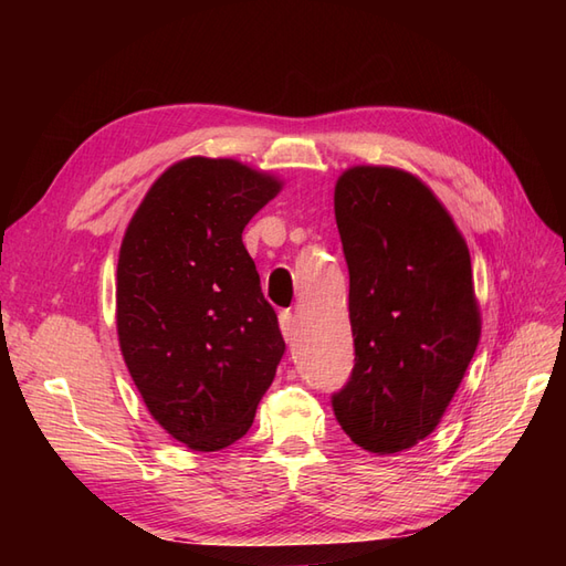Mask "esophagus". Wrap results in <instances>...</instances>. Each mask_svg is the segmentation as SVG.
<instances>
[{
	"mask_svg": "<svg viewBox=\"0 0 566 566\" xmlns=\"http://www.w3.org/2000/svg\"><path fill=\"white\" fill-rule=\"evenodd\" d=\"M281 333L285 342H295L297 339V318L293 312H283L281 314Z\"/></svg>",
	"mask_w": 566,
	"mask_h": 566,
	"instance_id": "1",
	"label": "esophagus"
}]
</instances>
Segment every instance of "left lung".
Masks as SVG:
<instances>
[{"mask_svg":"<svg viewBox=\"0 0 566 566\" xmlns=\"http://www.w3.org/2000/svg\"><path fill=\"white\" fill-rule=\"evenodd\" d=\"M335 221L356 364L333 410L356 447L391 455L437 430L479 345L470 250L432 188L399 167L345 169Z\"/></svg>","mask_w":566,"mask_h":566,"instance_id":"left-lung-1","label":"left lung"}]
</instances>
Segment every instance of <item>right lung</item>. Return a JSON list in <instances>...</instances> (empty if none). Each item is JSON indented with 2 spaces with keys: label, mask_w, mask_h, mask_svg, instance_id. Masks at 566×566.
I'll return each instance as SVG.
<instances>
[{
  "label": "right lung",
  "mask_w": 566,
  "mask_h": 566,
  "mask_svg": "<svg viewBox=\"0 0 566 566\" xmlns=\"http://www.w3.org/2000/svg\"><path fill=\"white\" fill-rule=\"evenodd\" d=\"M283 181L184 158L153 181L117 260L119 352L148 413L193 451L241 439L285 352L243 229Z\"/></svg>",
  "instance_id": "obj_1"
}]
</instances>
